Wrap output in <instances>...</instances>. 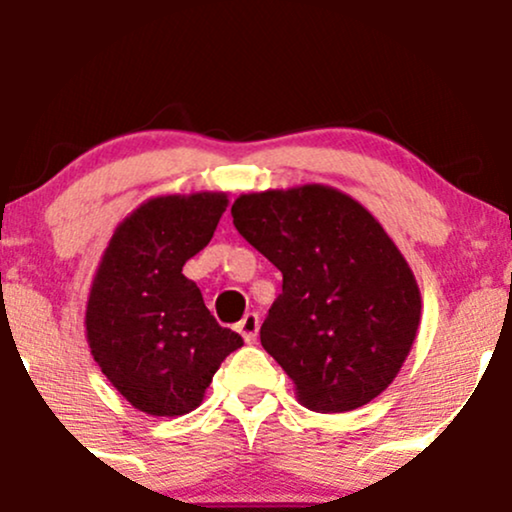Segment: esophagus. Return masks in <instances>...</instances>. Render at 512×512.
<instances>
[{"label":"esophagus","instance_id":"esophagus-1","mask_svg":"<svg viewBox=\"0 0 512 512\" xmlns=\"http://www.w3.org/2000/svg\"><path fill=\"white\" fill-rule=\"evenodd\" d=\"M236 330L243 334L245 342L255 344L257 342V332H260V317H257V313H248L243 317V320L238 322Z\"/></svg>","mask_w":512,"mask_h":512}]
</instances>
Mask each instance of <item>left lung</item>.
Listing matches in <instances>:
<instances>
[{"label":"left lung","mask_w":512,"mask_h":512,"mask_svg":"<svg viewBox=\"0 0 512 512\" xmlns=\"http://www.w3.org/2000/svg\"><path fill=\"white\" fill-rule=\"evenodd\" d=\"M231 214L284 276L260 339L298 402L334 414L387 390L419 332L421 291L380 221L320 182L248 192Z\"/></svg>","instance_id":"obj_1"}]
</instances>
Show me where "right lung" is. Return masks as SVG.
Returning a JSON list of instances; mask_svg holds the SVG:
<instances>
[{"label":"right lung","mask_w":512,"mask_h":512,"mask_svg":"<svg viewBox=\"0 0 512 512\" xmlns=\"http://www.w3.org/2000/svg\"><path fill=\"white\" fill-rule=\"evenodd\" d=\"M226 207V192L146 199L117 223L93 274L88 349L115 390L144 414H190L223 358L243 346L182 274L209 245Z\"/></svg>","instance_id":"1"}]
</instances>
